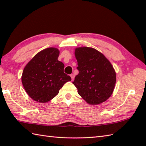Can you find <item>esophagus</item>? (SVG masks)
Masks as SVG:
<instances>
[{"instance_id":"obj_1","label":"esophagus","mask_w":146,"mask_h":146,"mask_svg":"<svg viewBox=\"0 0 146 146\" xmlns=\"http://www.w3.org/2000/svg\"><path fill=\"white\" fill-rule=\"evenodd\" d=\"M70 76H71V80H72V81H73V80H74V78H75V75H74L73 74H71V75H70Z\"/></svg>"}]
</instances>
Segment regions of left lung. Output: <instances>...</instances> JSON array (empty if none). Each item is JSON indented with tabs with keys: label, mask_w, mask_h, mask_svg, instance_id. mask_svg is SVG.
Returning <instances> with one entry per match:
<instances>
[{
	"label": "left lung",
	"mask_w": 146,
	"mask_h": 146,
	"mask_svg": "<svg viewBox=\"0 0 146 146\" xmlns=\"http://www.w3.org/2000/svg\"><path fill=\"white\" fill-rule=\"evenodd\" d=\"M78 75L73 83L78 94L90 105H98L112 94L116 73L109 60L97 49L79 47L75 49Z\"/></svg>",
	"instance_id": "obj_1"
}]
</instances>
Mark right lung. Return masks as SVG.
<instances>
[{
    "mask_svg": "<svg viewBox=\"0 0 146 146\" xmlns=\"http://www.w3.org/2000/svg\"><path fill=\"white\" fill-rule=\"evenodd\" d=\"M60 51L48 48L37 53L24 67L22 83L29 97L46 103L56 96L65 83L71 80L64 73V65L58 60Z\"/></svg>",
    "mask_w": 146,
    "mask_h": 146,
    "instance_id": "add662e5",
    "label": "right lung"
}]
</instances>
